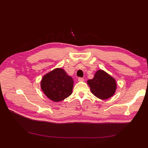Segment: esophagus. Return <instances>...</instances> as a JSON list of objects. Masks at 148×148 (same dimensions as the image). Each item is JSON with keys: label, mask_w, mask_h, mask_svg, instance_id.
<instances>
[{"label": "esophagus", "mask_w": 148, "mask_h": 148, "mask_svg": "<svg viewBox=\"0 0 148 148\" xmlns=\"http://www.w3.org/2000/svg\"><path fill=\"white\" fill-rule=\"evenodd\" d=\"M78 82H83V81H84V79H83V78L79 77V78H78Z\"/></svg>", "instance_id": "1"}]
</instances>
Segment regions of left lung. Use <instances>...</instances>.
Masks as SVG:
<instances>
[{
  "instance_id": "8db88e82",
  "label": "left lung",
  "mask_w": 148,
  "mask_h": 148,
  "mask_svg": "<svg viewBox=\"0 0 148 148\" xmlns=\"http://www.w3.org/2000/svg\"><path fill=\"white\" fill-rule=\"evenodd\" d=\"M88 84L91 92L101 99L112 96L117 87L115 79L101 70L96 71L94 78L88 80Z\"/></svg>"
}]
</instances>
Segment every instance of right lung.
<instances>
[{
  "label": "right lung",
  "mask_w": 148,
  "mask_h": 148,
  "mask_svg": "<svg viewBox=\"0 0 148 148\" xmlns=\"http://www.w3.org/2000/svg\"><path fill=\"white\" fill-rule=\"evenodd\" d=\"M41 86L49 99L54 102H59L71 95L73 80L64 70L56 69L44 76Z\"/></svg>",
  "instance_id": "right-lung-1"
}]
</instances>
